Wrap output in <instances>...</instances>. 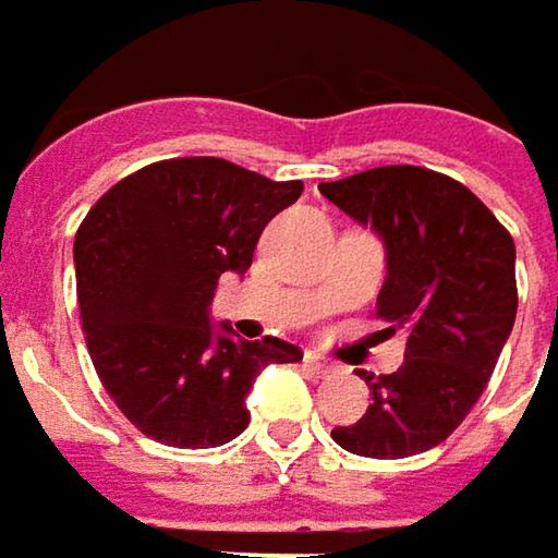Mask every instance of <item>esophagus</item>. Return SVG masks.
<instances>
[{
    "label": "esophagus",
    "instance_id": "34e87169",
    "mask_svg": "<svg viewBox=\"0 0 558 558\" xmlns=\"http://www.w3.org/2000/svg\"><path fill=\"white\" fill-rule=\"evenodd\" d=\"M303 368H306L313 378H326V375H332V365H329L326 359L313 355V352H306V355H303Z\"/></svg>",
    "mask_w": 558,
    "mask_h": 558
}]
</instances>
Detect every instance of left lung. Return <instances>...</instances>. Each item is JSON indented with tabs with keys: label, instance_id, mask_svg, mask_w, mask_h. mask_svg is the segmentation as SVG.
<instances>
[{
	"label": "left lung",
	"instance_id": "left-lung-1",
	"mask_svg": "<svg viewBox=\"0 0 558 558\" xmlns=\"http://www.w3.org/2000/svg\"><path fill=\"white\" fill-rule=\"evenodd\" d=\"M388 248L378 316L403 329V365L365 375L372 403L332 439L365 459H407L452 436L488 385L517 316L513 239L459 180L390 165L319 183Z\"/></svg>",
	"mask_w": 558,
	"mask_h": 558
}]
</instances>
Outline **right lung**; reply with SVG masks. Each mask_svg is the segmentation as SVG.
<instances>
[{
  "mask_svg": "<svg viewBox=\"0 0 558 558\" xmlns=\"http://www.w3.org/2000/svg\"><path fill=\"white\" fill-rule=\"evenodd\" d=\"M300 180L222 158H170L106 190L76 229V300L93 368L145 436L213 449L248 426L265 365L300 362L283 339H232L209 323L219 278L252 268L265 226Z\"/></svg>",
  "mask_w": 558,
  "mask_h": 558,
  "instance_id": "add662e5",
  "label": "right lung"
}]
</instances>
